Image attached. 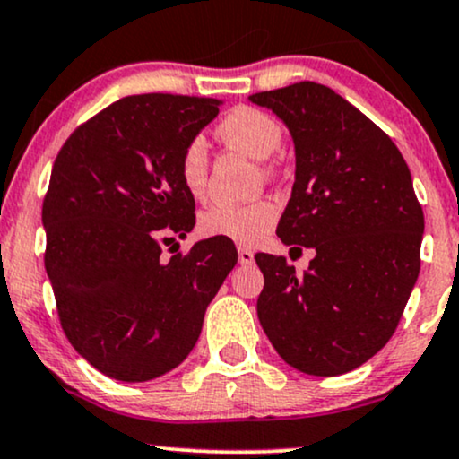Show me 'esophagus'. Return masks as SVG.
I'll return each instance as SVG.
<instances>
[{
  "instance_id": "34e87169",
  "label": "esophagus",
  "mask_w": 459,
  "mask_h": 459,
  "mask_svg": "<svg viewBox=\"0 0 459 459\" xmlns=\"http://www.w3.org/2000/svg\"><path fill=\"white\" fill-rule=\"evenodd\" d=\"M237 256H239V264H244V267H247V264L254 263V252L247 250V247H239Z\"/></svg>"
}]
</instances>
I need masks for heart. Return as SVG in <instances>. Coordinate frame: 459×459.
<instances>
[{
    "label": "heart",
    "instance_id": "heart-1",
    "mask_svg": "<svg viewBox=\"0 0 459 459\" xmlns=\"http://www.w3.org/2000/svg\"><path fill=\"white\" fill-rule=\"evenodd\" d=\"M215 136L226 145L239 149L247 156L264 160L282 145V126L264 110L256 107L230 108L215 126ZM264 170H272V164L264 160ZM181 184L192 196L201 198L207 190V149L201 139L186 143L179 156ZM278 220V205L273 201H254L246 205L218 203L207 207L198 220V229L205 237H222L241 246H254L273 229Z\"/></svg>",
    "mask_w": 459,
    "mask_h": 459
}]
</instances>
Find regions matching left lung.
<instances>
[{
	"mask_svg": "<svg viewBox=\"0 0 459 459\" xmlns=\"http://www.w3.org/2000/svg\"><path fill=\"white\" fill-rule=\"evenodd\" d=\"M295 141V184L278 224L290 250L314 247L307 272L258 252L256 312L289 366L338 377L387 344L421 267L423 209L395 143L320 82L252 93Z\"/></svg>",
	"mask_w": 459,
	"mask_h": 459,
	"instance_id": "8db88e82",
	"label": "left lung"
}]
</instances>
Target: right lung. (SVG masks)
<instances>
[{
	"instance_id": "right-lung-1",
	"label": "right lung",
	"mask_w": 459,
	"mask_h": 459,
	"mask_svg": "<svg viewBox=\"0 0 459 459\" xmlns=\"http://www.w3.org/2000/svg\"><path fill=\"white\" fill-rule=\"evenodd\" d=\"M220 104L173 93L121 98L72 132L55 158L42 203L44 267L65 338L115 380L143 383L179 366L237 263L222 237L160 256L170 233L195 229L179 156Z\"/></svg>"
}]
</instances>
